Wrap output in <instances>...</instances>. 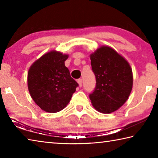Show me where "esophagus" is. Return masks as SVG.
I'll use <instances>...</instances> for the list:
<instances>
[{
    "instance_id": "1",
    "label": "esophagus",
    "mask_w": 158,
    "mask_h": 158,
    "mask_svg": "<svg viewBox=\"0 0 158 158\" xmlns=\"http://www.w3.org/2000/svg\"><path fill=\"white\" fill-rule=\"evenodd\" d=\"M77 82H78L79 86L81 87L82 86V79H79L78 80H77Z\"/></svg>"
}]
</instances>
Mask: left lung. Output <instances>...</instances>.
<instances>
[{"mask_svg": "<svg viewBox=\"0 0 158 158\" xmlns=\"http://www.w3.org/2000/svg\"><path fill=\"white\" fill-rule=\"evenodd\" d=\"M96 85L89 95L96 110L110 114L123 105L132 89V71L127 61L112 48L102 46L90 54Z\"/></svg>", "mask_w": 158, "mask_h": 158, "instance_id": "obj_1", "label": "left lung"}]
</instances>
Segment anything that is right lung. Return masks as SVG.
Listing matches in <instances>:
<instances>
[{"label": "right lung", "mask_w": 158, "mask_h": 158, "mask_svg": "<svg viewBox=\"0 0 158 158\" xmlns=\"http://www.w3.org/2000/svg\"><path fill=\"white\" fill-rule=\"evenodd\" d=\"M68 58V55L52 51L37 60L28 70V87L31 98L49 113L65 108L79 86L65 65Z\"/></svg>", "instance_id": "add662e5"}]
</instances>
